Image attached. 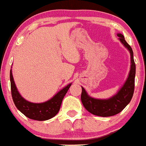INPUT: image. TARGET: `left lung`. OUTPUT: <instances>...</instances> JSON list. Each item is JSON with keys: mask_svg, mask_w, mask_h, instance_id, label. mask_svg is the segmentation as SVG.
<instances>
[{"mask_svg": "<svg viewBox=\"0 0 146 146\" xmlns=\"http://www.w3.org/2000/svg\"><path fill=\"white\" fill-rule=\"evenodd\" d=\"M117 35L120 42L128 49L131 56L130 71L123 85L116 94L106 99H99L91 97L87 94L84 88L82 87L81 100L84 108L92 115L101 117H110L118 114L129 104L134 94L136 66L134 61L133 50L131 46L125 40L123 35L121 34H117Z\"/></svg>", "mask_w": 146, "mask_h": 146, "instance_id": "obj_1", "label": "left lung"}]
</instances>
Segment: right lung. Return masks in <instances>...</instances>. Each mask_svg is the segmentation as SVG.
<instances>
[{"instance_id":"obj_1","label":"right lung","mask_w":146,"mask_h":146,"mask_svg":"<svg viewBox=\"0 0 146 146\" xmlns=\"http://www.w3.org/2000/svg\"><path fill=\"white\" fill-rule=\"evenodd\" d=\"M10 82L12 99L17 110L29 118L41 121L49 120L59 112L63 98L72 84L70 83L63 87L48 101L42 103H32L23 98L18 92L14 81L12 70H10Z\"/></svg>"}]
</instances>
